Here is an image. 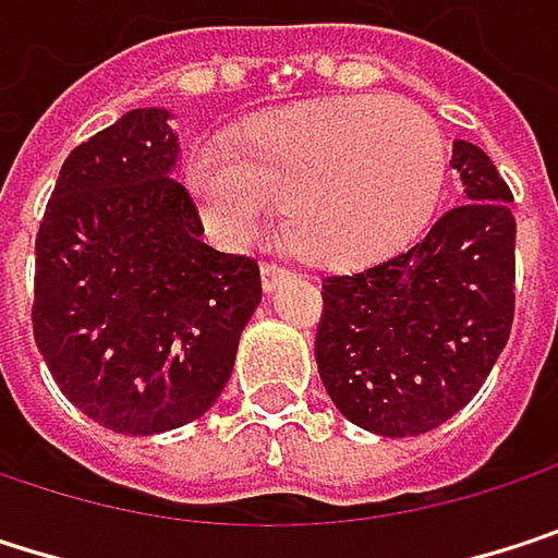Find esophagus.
Masks as SVG:
<instances>
[{
	"mask_svg": "<svg viewBox=\"0 0 558 558\" xmlns=\"http://www.w3.org/2000/svg\"><path fill=\"white\" fill-rule=\"evenodd\" d=\"M259 276H263V289L272 292V289H279V286L289 279V269H282V266H276V263H263Z\"/></svg>",
	"mask_w": 558,
	"mask_h": 558,
	"instance_id": "obj_1",
	"label": "esophagus"
}]
</instances>
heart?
Returning <instances> with one entry per match:
<instances>
[{
    "mask_svg": "<svg viewBox=\"0 0 558 558\" xmlns=\"http://www.w3.org/2000/svg\"><path fill=\"white\" fill-rule=\"evenodd\" d=\"M184 181L227 246L282 207L286 243L325 269H357L407 246L445 181V142L410 100L325 97L253 120L230 145H197Z\"/></svg>",
    "mask_w": 558,
    "mask_h": 558,
    "instance_id": "b5f03b06",
    "label": "heart"
}]
</instances>
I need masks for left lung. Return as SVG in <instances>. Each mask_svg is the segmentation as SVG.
Listing matches in <instances>:
<instances>
[{"label": "left lung", "mask_w": 558, "mask_h": 558, "mask_svg": "<svg viewBox=\"0 0 558 558\" xmlns=\"http://www.w3.org/2000/svg\"><path fill=\"white\" fill-rule=\"evenodd\" d=\"M451 168L464 201L416 246L322 279V384L354 425L387 438L422 435L464 410L513 325V194L471 142H454Z\"/></svg>", "instance_id": "left-lung-1"}]
</instances>
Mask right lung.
<instances>
[{
	"label": "right lung",
	"mask_w": 558,
	"mask_h": 558,
	"mask_svg": "<svg viewBox=\"0 0 558 558\" xmlns=\"http://www.w3.org/2000/svg\"><path fill=\"white\" fill-rule=\"evenodd\" d=\"M174 161L168 110L126 113L64 158L35 236V344L84 416L126 435L204 416L263 299L253 256L201 240Z\"/></svg>",
	"instance_id": "obj_1"
}]
</instances>
